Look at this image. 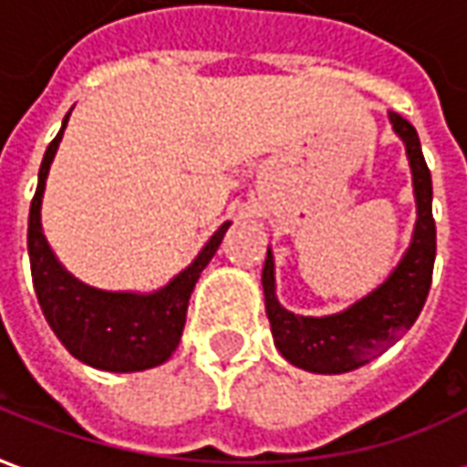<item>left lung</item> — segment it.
Wrapping results in <instances>:
<instances>
[{
    "label": "left lung",
    "mask_w": 467,
    "mask_h": 467,
    "mask_svg": "<svg viewBox=\"0 0 467 467\" xmlns=\"http://www.w3.org/2000/svg\"><path fill=\"white\" fill-rule=\"evenodd\" d=\"M395 134L405 142L410 160L412 192L418 220L410 247L405 250L390 277L348 310L325 317H305L285 310L275 295V260L267 250L263 267L265 313L275 345L285 360L323 375L350 372L368 365L408 333L428 300L435 265V220H432V180L422 157L418 132L405 117L390 112Z\"/></svg>",
    "instance_id": "obj_1"
}]
</instances>
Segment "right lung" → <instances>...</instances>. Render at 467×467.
Masks as SVG:
<instances>
[{"label": "right lung", "instance_id": "obj_1", "mask_svg": "<svg viewBox=\"0 0 467 467\" xmlns=\"http://www.w3.org/2000/svg\"><path fill=\"white\" fill-rule=\"evenodd\" d=\"M67 119H69V112L59 134L47 147L45 160L39 167L36 192L29 207L26 247H29L36 300L49 327L59 337V343L65 345L77 360L87 362L97 370L109 372H137L157 368L180 345L194 283L200 280L207 263L217 253L230 223H224L207 240L190 267H184L182 273L154 293H107V290H97V287L79 283L59 265L42 233L45 182L57 147L62 142Z\"/></svg>", "mask_w": 467, "mask_h": 467}]
</instances>
